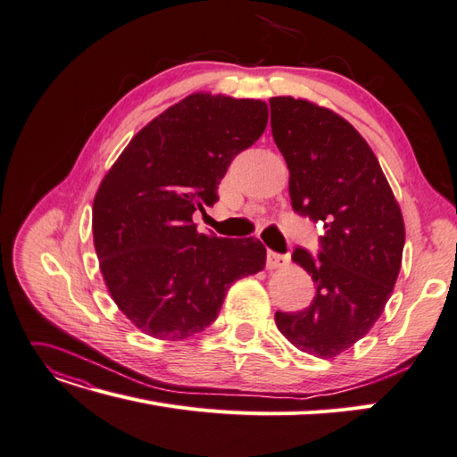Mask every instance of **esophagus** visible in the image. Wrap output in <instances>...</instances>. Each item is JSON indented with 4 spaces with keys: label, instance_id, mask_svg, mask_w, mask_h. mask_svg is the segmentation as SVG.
Here are the masks:
<instances>
[{
    "label": "esophagus",
    "instance_id": "1",
    "mask_svg": "<svg viewBox=\"0 0 457 457\" xmlns=\"http://www.w3.org/2000/svg\"><path fill=\"white\" fill-rule=\"evenodd\" d=\"M289 262L287 254H279L274 251H268L266 254V268L268 270H276V268H284Z\"/></svg>",
    "mask_w": 457,
    "mask_h": 457
}]
</instances>
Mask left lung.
Here are the masks:
<instances>
[{
	"label": "left lung",
	"instance_id": "obj_1",
	"mask_svg": "<svg viewBox=\"0 0 457 457\" xmlns=\"http://www.w3.org/2000/svg\"><path fill=\"white\" fill-rule=\"evenodd\" d=\"M270 113L291 206L324 224L319 256L301 247L291 256L312 278L314 299L278 311L276 326L297 349L332 359L380 319L400 274L403 216L374 152L342 115L291 96L270 98Z\"/></svg>",
	"mask_w": 457,
	"mask_h": 457
}]
</instances>
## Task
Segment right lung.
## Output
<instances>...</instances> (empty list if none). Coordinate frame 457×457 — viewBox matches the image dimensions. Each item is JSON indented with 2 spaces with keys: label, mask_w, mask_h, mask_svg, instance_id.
<instances>
[{
  "label": "right lung",
  "mask_w": 457,
  "mask_h": 457,
  "mask_svg": "<svg viewBox=\"0 0 457 457\" xmlns=\"http://www.w3.org/2000/svg\"><path fill=\"white\" fill-rule=\"evenodd\" d=\"M262 100L210 92L173 104L131 138L102 179L92 233L110 295L140 332L185 340L212 324L228 289L261 272L264 245L198 233L231 160L261 138Z\"/></svg>",
  "instance_id": "obj_1"
}]
</instances>
